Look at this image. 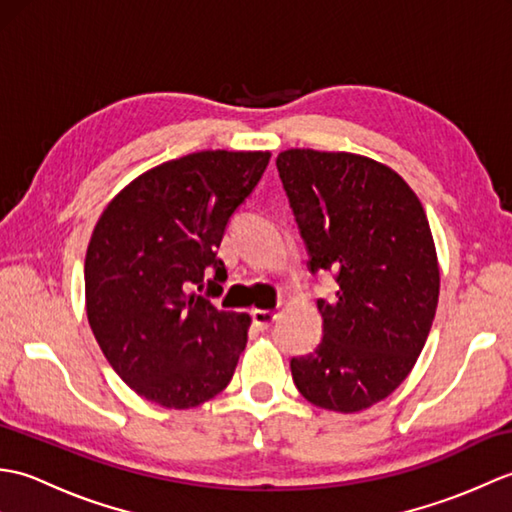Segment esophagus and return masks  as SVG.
Returning a JSON list of instances; mask_svg holds the SVG:
<instances>
[{
    "mask_svg": "<svg viewBox=\"0 0 512 512\" xmlns=\"http://www.w3.org/2000/svg\"><path fill=\"white\" fill-rule=\"evenodd\" d=\"M250 317H253V323L257 330H268L270 325H273L277 321V314L270 312V310H253L250 312Z\"/></svg>",
    "mask_w": 512,
    "mask_h": 512,
    "instance_id": "esophagus-1",
    "label": "esophagus"
}]
</instances>
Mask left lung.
Returning a JSON list of instances; mask_svg holds the SVG:
<instances>
[{
  "label": "left lung",
  "instance_id": "left-lung-1",
  "mask_svg": "<svg viewBox=\"0 0 512 512\" xmlns=\"http://www.w3.org/2000/svg\"><path fill=\"white\" fill-rule=\"evenodd\" d=\"M279 178L310 253L336 270L319 299L323 339L292 358L301 396L354 413L387 398L416 365L436 317L440 266L418 195L394 169L347 151L286 149Z\"/></svg>",
  "mask_w": 512,
  "mask_h": 512
}]
</instances>
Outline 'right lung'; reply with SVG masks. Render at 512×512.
<instances>
[{
	"label": "right lung",
	"mask_w": 512,
	"mask_h": 512,
	"mask_svg": "<svg viewBox=\"0 0 512 512\" xmlns=\"http://www.w3.org/2000/svg\"><path fill=\"white\" fill-rule=\"evenodd\" d=\"M270 151H198L140 173L114 195L85 255V310L114 372L167 409H191L231 383L250 317L220 310L215 257L235 209L257 187Z\"/></svg>",
	"instance_id": "1"
}]
</instances>
